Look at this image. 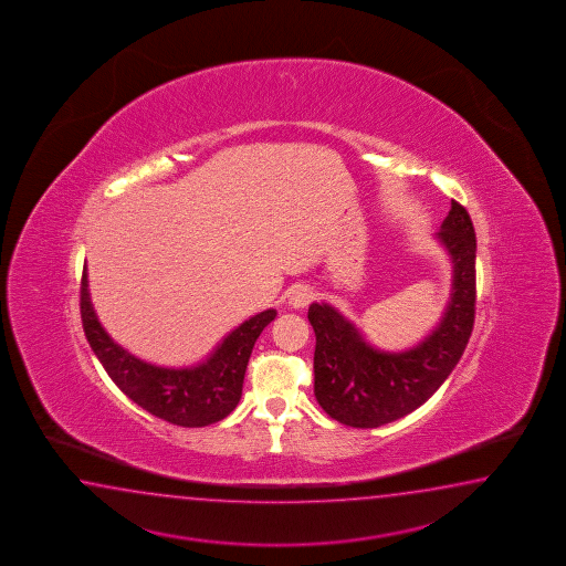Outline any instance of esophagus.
Segmentation results:
<instances>
[{
    "mask_svg": "<svg viewBox=\"0 0 566 566\" xmlns=\"http://www.w3.org/2000/svg\"><path fill=\"white\" fill-rule=\"evenodd\" d=\"M313 295H315L313 289L307 287V285H295V287L291 289V293H289V303L295 310H303L313 301Z\"/></svg>",
    "mask_w": 566,
    "mask_h": 566,
    "instance_id": "1",
    "label": "esophagus"
}]
</instances>
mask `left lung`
<instances>
[{"mask_svg":"<svg viewBox=\"0 0 566 566\" xmlns=\"http://www.w3.org/2000/svg\"><path fill=\"white\" fill-rule=\"evenodd\" d=\"M436 237L452 259V293L442 322L416 347L379 352L335 307L311 303L315 398L333 420L377 428L408 416L432 398L464 354L476 313V234L460 202L452 200Z\"/></svg>","mask_w":566,"mask_h":566,"instance_id":"1","label":"left lung"}]
</instances>
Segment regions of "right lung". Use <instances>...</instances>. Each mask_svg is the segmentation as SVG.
Wrapping results in <instances>:
<instances>
[{
	"label": "right lung",
	"mask_w": 566,
	"mask_h": 566,
	"mask_svg": "<svg viewBox=\"0 0 566 566\" xmlns=\"http://www.w3.org/2000/svg\"><path fill=\"white\" fill-rule=\"evenodd\" d=\"M80 313L90 347L112 381L143 410L182 428L221 421L237 408L256 337L277 315L275 310L261 311L241 323L199 366L160 367L128 354L102 327L90 301L86 266L80 283Z\"/></svg>",
	"instance_id": "obj_1"
}]
</instances>
